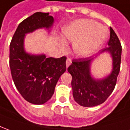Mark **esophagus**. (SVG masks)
Segmentation results:
<instances>
[{
	"label": "esophagus",
	"instance_id": "1",
	"mask_svg": "<svg viewBox=\"0 0 130 130\" xmlns=\"http://www.w3.org/2000/svg\"><path fill=\"white\" fill-rule=\"evenodd\" d=\"M71 60L69 59V58H68L67 59V61H66V65H67V67H69L71 65Z\"/></svg>",
	"mask_w": 130,
	"mask_h": 130
}]
</instances>
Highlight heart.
Wrapping results in <instances>:
<instances>
[{"mask_svg": "<svg viewBox=\"0 0 130 130\" xmlns=\"http://www.w3.org/2000/svg\"><path fill=\"white\" fill-rule=\"evenodd\" d=\"M64 37L73 43L77 56L85 58L97 51L108 37V29L98 22L91 20H78L67 25L63 29ZM63 48L67 44L61 42Z\"/></svg>", "mask_w": 130, "mask_h": 130, "instance_id": "1", "label": "heart"}]
</instances>
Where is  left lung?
Segmentation results:
<instances>
[{
    "label": "left lung",
    "instance_id": "left-lung-1",
    "mask_svg": "<svg viewBox=\"0 0 130 130\" xmlns=\"http://www.w3.org/2000/svg\"><path fill=\"white\" fill-rule=\"evenodd\" d=\"M108 46L100 53L109 52L112 58V70L110 75L103 79H95L91 76V63L95 57L73 59L68 68L72 76L71 86L73 96L78 104L84 107H93L102 104L114 90L117 78L120 70L122 46L119 38L112 27Z\"/></svg>",
    "mask_w": 130,
    "mask_h": 130
}]
</instances>
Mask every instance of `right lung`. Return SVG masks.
<instances>
[{
	"label": "right lung",
	"mask_w": 130,
	"mask_h": 130,
	"mask_svg": "<svg viewBox=\"0 0 130 130\" xmlns=\"http://www.w3.org/2000/svg\"><path fill=\"white\" fill-rule=\"evenodd\" d=\"M54 18L49 12H37L19 24L10 44V67L16 88L30 103L42 105L54 93L59 78L66 71L67 57L46 58L33 55L24 50L25 34L39 28H50Z\"/></svg>",
	"instance_id": "add662e5"
}]
</instances>
